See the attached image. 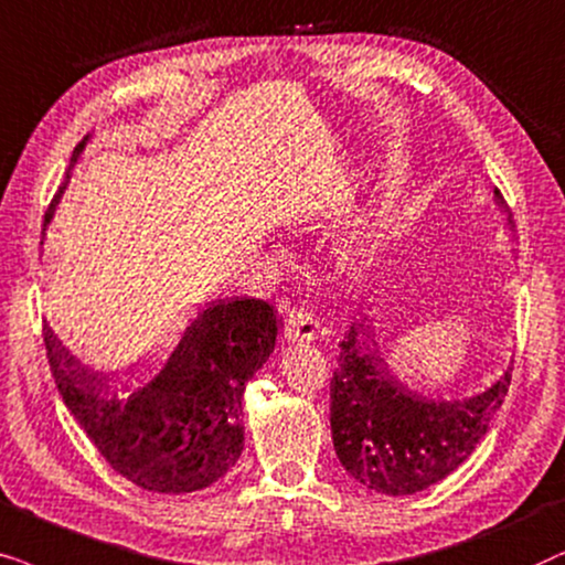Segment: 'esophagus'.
<instances>
[{"mask_svg":"<svg viewBox=\"0 0 565 565\" xmlns=\"http://www.w3.org/2000/svg\"><path fill=\"white\" fill-rule=\"evenodd\" d=\"M315 338H320V326L318 320L312 318L310 312L305 310H291L287 312V318H284V341L287 343H310Z\"/></svg>","mask_w":565,"mask_h":565,"instance_id":"esophagus-1","label":"esophagus"}]
</instances>
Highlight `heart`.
Returning a JSON list of instances; mask_svg holds the SVG:
<instances>
[{"mask_svg": "<svg viewBox=\"0 0 565 565\" xmlns=\"http://www.w3.org/2000/svg\"><path fill=\"white\" fill-rule=\"evenodd\" d=\"M374 258H377V239L366 230H359L343 247V263L356 274L372 268Z\"/></svg>", "mask_w": 565, "mask_h": 565, "instance_id": "heart-1", "label": "heart"}]
</instances>
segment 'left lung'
<instances>
[{"label": "left lung", "instance_id": "obj_1", "mask_svg": "<svg viewBox=\"0 0 565 565\" xmlns=\"http://www.w3.org/2000/svg\"><path fill=\"white\" fill-rule=\"evenodd\" d=\"M495 201L514 230L499 191ZM338 349L330 382L333 447L351 478L377 493L411 495L455 472L480 445L509 393L511 366L491 387L460 401L411 390L390 370L370 318L353 322Z\"/></svg>", "mask_w": 565, "mask_h": 565}]
</instances>
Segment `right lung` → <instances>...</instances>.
Here are the masks:
<instances>
[{
  "label": "right lung",
  "mask_w": 565,
  "mask_h": 565,
  "mask_svg": "<svg viewBox=\"0 0 565 565\" xmlns=\"http://www.w3.org/2000/svg\"><path fill=\"white\" fill-rule=\"evenodd\" d=\"M89 137L74 149V162ZM66 183L51 201L56 214ZM278 318L263 299H220L199 310L160 361L108 382L82 366L43 328L49 364L66 408L113 470L152 493H193L227 476L245 447L243 393L276 349Z\"/></svg>",
  "instance_id": "1"
}]
</instances>
